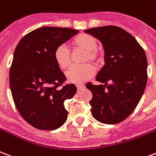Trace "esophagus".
I'll return each instance as SVG.
<instances>
[{
    "label": "esophagus",
    "mask_w": 156,
    "mask_h": 156,
    "mask_svg": "<svg viewBox=\"0 0 156 156\" xmlns=\"http://www.w3.org/2000/svg\"><path fill=\"white\" fill-rule=\"evenodd\" d=\"M85 88V86L84 85H77V89H78V91H80L82 90Z\"/></svg>",
    "instance_id": "34e87169"
}]
</instances>
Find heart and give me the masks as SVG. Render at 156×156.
Instances as JSON below:
<instances>
[{
	"label": "heart",
	"instance_id": "heart-1",
	"mask_svg": "<svg viewBox=\"0 0 156 156\" xmlns=\"http://www.w3.org/2000/svg\"><path fill=\"white\" fill-rule=\"evenodd\" d=\"M74 49L85 51L83 62L99 64L102 59L101 52L97 50V40L92 35L82 33L73 38L72 41ZM54 58L57 65L61 69H66L71 61L70 50L65 45H59L55 48ZM95 74L94 68L89 64L83 65H73L66 71L65 75L70 83H82Z\"/></svg>",
	"mask_w": 156,
	"mask_h": 156
}]
</instances>
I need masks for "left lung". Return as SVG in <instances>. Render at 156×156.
<instances>
[{"label":"left lung","instance_id":"8db88e82","mask_svg":"<svg viewBox=\"0 0 156 156\" xmlns=\"http://www.w3.org/2000/svg\"><path fill=\"white\" fill-rule=\"evenodd\" d=\"M84 32L101 41L105 51V65L96 77L102 84L86 85L92 93L91 115L102 123H120L133 112L144 93L146 53L134 37L119 27L103 26Z\"/></svg>","mask_w":156,"mask_h":156}]
</instances>
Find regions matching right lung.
Instances as JSON below:
<instances>
[{"label":"right lung","mask_w":156,"mask_h":156,"mask_svg":"<svg viewBox=\"0 0 156 156\" xmlns=\"http://www.w3.org/2000/svg\"><path fill=\"white\" fill-rule=\"evenodd\" d=\"M79 31L42 27L26 34L18 43L9 69V87L15 107L23 119L41 130H55L65 123V100L75 95L74 84L54 58L55 50Z\"/></svg>","instance_id":"obj_1"}]
</instances>
